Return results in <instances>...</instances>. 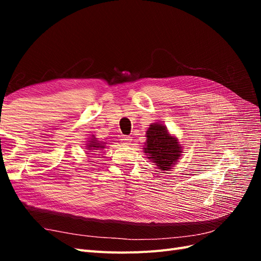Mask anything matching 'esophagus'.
I'll list each match as a JSON object with an SVG mask.
<instances>
[{
    "instance_id": "1",
    "label": "esophagus",
    "mask_w": 261,
    "mask_h": 261,
    "mask_svg": "<svg viewBox=\"0 0 261 261\" xmlns=\"http://www.w3.org/2000/svg\"><path fill=\"white\" fill-rule=\"evenodd\" d=\"M132 140H133V139H132L130 136H123L122 139H121L122 143H123L124 145H126V146L130 145V144H132Z\"/></svg>"
}]
</instances>
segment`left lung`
Returning a JSON list of instances; mask_svg holds the SVG:
<instances>
[{
  "label": "left lung",
  "instance_id": "8db88e82",
  "mask_svg": "<svg viewBox=\"0 0 261 261\" xmlns=\"http://www.w3.org/2000/svg\"><path fill=\"white\" fill-rule=\"evenodd\" d=\"M145 152L149 159L162 171H168L178 160L180 147L177 139L170 136L168 129L162 124L150 125L147 130V147Z\"/></svg>",
  "mask_w": 261,
  "mask_h": 261
}]
</instances>
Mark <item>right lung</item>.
I'll use <instances>...</instances> for the list:
<instances>
[{
  "label": "right lung",
  "instance_id": "1",
  "mask_svg": "<svg viewBox=\"0 0 261 261\" xmlns=\"http://www.w3.org/2000/svg\"><path fill=\"white\" fill-rule=\"evenodd\" d=\"M88 148H89V150H101V149L105 148V146H103V144H102V143H99V141L92 139V140H90V143L88 145ZM94 154H96V153H94Z\"/></svg>",
  "mask_w": 261,
  "mask_h": 261
}]
</instances>
